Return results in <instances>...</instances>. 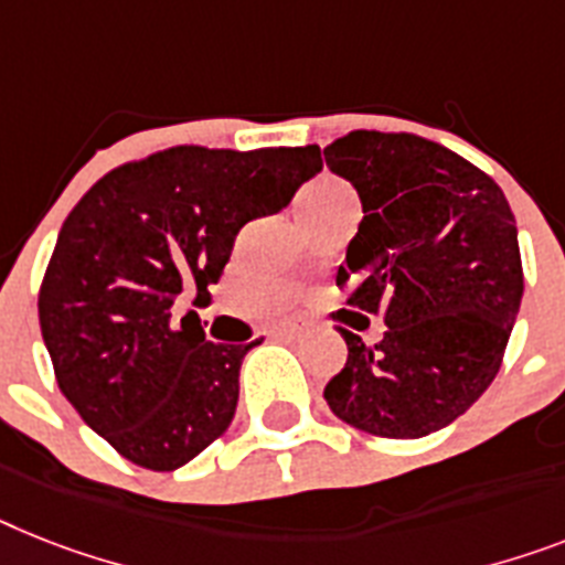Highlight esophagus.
Segmentation results:
<instances>
[{"label": "esophagus", "mask_w": 565, "mask_h": 565, "mask_svg": "<svg viewBox=\"0 0 565 565\" xmlns=\"http://www.w3.org/2000/svg\"><path fill=\"white\" fill-rule=\"evenodd\" d=\"M306 332V323L300 317H291V320H279V323L271 326V334H279V338H300Z\"/></svg>", "instance_id": "esophagus-1"}]
</instances>
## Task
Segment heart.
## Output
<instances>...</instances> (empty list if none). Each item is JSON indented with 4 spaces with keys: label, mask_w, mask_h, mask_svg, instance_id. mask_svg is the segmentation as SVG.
<instances>
[{
    "label": "heart",
    "mask_w": 565,
    "mask_h": 565,
    "mask_svg": "<svg viewBox=\"0 0 565 565\" xmlns=\"http://www.w3.org/2000/svg\"><path fill=\"white\" fill-rule=\"evenodd\" d=\"M329 193H340V184H334V181H323V184H317V188L309 190V199H323V195Z\"/></svg>",
    "instance_id": "b5f03b06"
}]
</instances>
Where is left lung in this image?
<instances>
[{
  "label": "left lung",
  "mask_w": 565,
  "mask_h": 565,
  "mask_svg": "<svg viewBox=\"0 0 565 565\" xmlns=\"http://www.w3.org/2000/svg\"><path fill=\"white\" fill-rule=\"evenodd\" d=\"M323 156L363 204L338 286L386 323L375 347L340 329L349 358L323 398L358 430L422 439L500 372L523 300L514 213L491 175L418 135L358 129Z\"/></svg>",
  "instance_id": "left-lung-1"
}]
</instances>
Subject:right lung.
<instances>
[{"label":"right lung","mask_w":565,"mask_h":565,"mask_svg":"<svg viewBox=\"0 0 565 565\" xmlns=\"http://www.w3.org/2000/svg\"><path fill=\"white\" fill-rule=\"evenodd\" d=\"M323 170L317 147H170L106 172L60 227L40 329L60 393L124 459L175 470L227 430L250 343L204 338L207 300L250 218Z\"/></svg>","instance_id":"right-lung-1"}]
</instances>
